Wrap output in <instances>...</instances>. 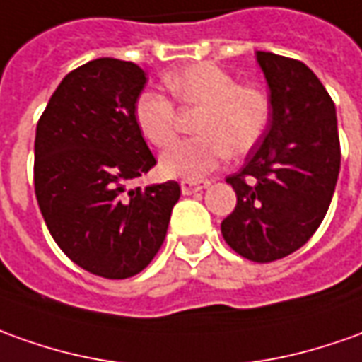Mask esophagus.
<instances>
[{"label":"esophagus","mask_w":362,"mask_h":362,"mask_svg":"<svg viewBox=\"0 0 362 362\" xmlns=\"http://www.w3.org/2000/svg\"><path fill=\"white\" fill-rule=\"evenodd\" d=\"M211 185V181H206V179H201V181H193V179H183L181 181V191H183V195H193L197 191H203L206 187Z\"/></svg>","instance_id":"1"}]
</instances>
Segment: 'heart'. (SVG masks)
Segmentation results:
<instances>
[{
    "label": "heart",
    "instance_id": "obj_1",
    "mask_svg": "<svg viewBox=\"0 0 362 362\" xmlns=\"http://www.w3.org/2000/svg\"><path fill=\"white\" fill-rule=\"evenodd\" d=\"M167 90L185 108H203L197 138L179 141L161 157L165 175L201 179L216 169L228 153L244 156L264 138L270 124V100L252 84H238L228 71L213 62H197L169 72ZM173 100L156 90L139 92L134 118L139 132L156 148H169L179 134Z\"/></svg>",
    "mask_w": 362,
    "mask_h": 362
}]
</instances>
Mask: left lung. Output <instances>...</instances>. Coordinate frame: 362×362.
<instances>
[{"label":"left lung","instance_id":"obj_1","mask_svg":"<svg viewBox=\"0 0 362 362\" xmlns=\"http://www.w3.org/2000/svg\"><path fill=\"white\" fill-rule=\"evenodd\" d=\"M270 86L272 118L246 163L226 177L236 193L221 224L226 244L260 264L290 256L325 218L341 167L329 92L301 61L256 52Z\"/></svg>","mask_w":362,"mask_h":362}]
</instances>
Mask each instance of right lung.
Segmentation results:
<instances>
[{
	"label": "right lung",
	"mask_w": 362,
	"mask_h": 362,
	"mask_svg": "<svg viewBox=\"0 0 362 362\" xmlns=\"http://www.w3.org/2000/svg\"><path fill=\"white\" fill-rule=\"evenodd\" d=\"M146 72L96 59L52 92L35 136V195L49 233L76 266L106 280L132 278L165 240L177 181L129 189L156 165L134 118Z\"/></svg>",
	"instance_id": "obj_1"
}]
</instances>
